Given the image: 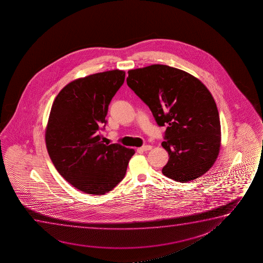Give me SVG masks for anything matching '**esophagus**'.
Listing matches in <instances>:
<instances>
[{"mask_svg": "<svg viewBox=\"0 0 263 263\" xmlns=\"http://www.w3.org/2000/svg\"><path fill=\"white\" fill-rule=\"evenodd\" d=\"M152 149L151 145H144V146H143V147L139 148L138 150L139 151H143V152H146V151H150Z\"/></svg>", "mask_w": 263, "mask_h": 263, "instance_id": "34e87169", "label": "esophagus"}]
</instances>
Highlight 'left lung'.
I'll return each mask as SVG.
<instances>
[{
    "mask_svg": "<svg viewBox=\"0 0 263 263\" xmlns=\"http://www.w3.org/2000/svg\"><path fill=\"white\" fill-rule=\"evenodd\" d=\"M126 83L159 126H168L162 146L169 161L162 174L181 183L205 174L219 154L221 126L216 102L204 83L164 65L129 70Z\"/></svg>",
    "mask_w": 263,
    "mask_h": 263,
    "instance_id": "1",
    "label": "left lung"
}]
</instances>
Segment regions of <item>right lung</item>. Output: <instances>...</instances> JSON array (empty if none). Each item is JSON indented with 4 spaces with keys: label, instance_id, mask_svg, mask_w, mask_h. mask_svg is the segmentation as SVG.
<instances>
[{
    "label": "right lung",
    "instance_id": "add662e5",
    "mask_svg": "<svg viewBox=\"0 0 263 263\" xmlns=\"http://www.w3.org/2000/svg\"><path fill=\"white\" fill-rule=\"evenodd\" d=\"M126 72L112 70L74 80L54 99L45 139L55 169L84 193L103 195L123 180L134 149L105 144L98 130Z\"/></svg>",
    "mask_w": 263,
    "mask_h": 263
}]
</instances>
